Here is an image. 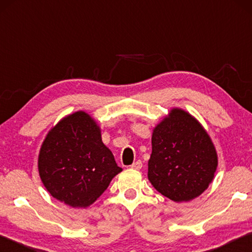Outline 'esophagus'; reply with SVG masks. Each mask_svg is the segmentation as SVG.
<instances>
[{"label":"esophagus","mask_w":252,"mask_h":252,"mask_svg":"<svg viewBox=\"0 0 252 252\" xmlns=\"http://www.w3.org/2000/svg\"><path fill=\"white\" fill-rule=\"evenodd\" d=\"M131 168L134 169V170H140V169L142 168V161H140V160L135 161L134 163L131 164Z\"/></svg>","instance_id":"1"}]
</instances>
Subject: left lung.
<instances>
[{
    "label": "left lung",
    "instance_id": "left-lung-1",
    "mask_svg": "<svg viewBox=\"0 0 252 252\" xmlns=\"http://www.w3.org/2000/svg\"><path fill=\"white\" fill-rule=\"evenodd\" d=\"M148 179L174 202L199 197L215 178L218 155L208 132L187 111L173 108L152 132Z\"/></svg>",
    "mask_w": 252,
    "mask_h": 252
}]
</instances>
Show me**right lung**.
<instances>
[{"instance_id": "1", "label": "right lung", "mask_w": 252, "mask_h": 252, "mask_svg": "<svg viewBox=\"0 0 252 252\" xmlns=\"http://www.w3.org/2000/svg\"><path fill=\"white\" fill-rule=\"evenodd\" d=\"M37 168L50 194L72 208L91 206L122 171L102 142L100 126L84 111L64 117L49 131Z\"/></svg>"}]
</instances>
